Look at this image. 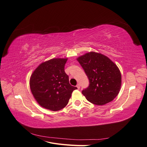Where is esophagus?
<instances>
[{
  "label": "esophagus",
  "instance_id": "34e87169",
  "mask_svg": "<svg viewBox=\"0 0 147 147\" xmlns=\"http://www.w3.org/2000/svg\"><path fill=\"white\" fill-rule=\"evenodd\" d=\"M77 88H78V90H79V89L80 88V84H77Z\"/></svg>",
  "mask_w": 147,
  "mask_h": 147
}]
</instances>
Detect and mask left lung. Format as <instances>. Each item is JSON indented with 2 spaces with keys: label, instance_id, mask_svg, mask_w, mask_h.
<instances>
[{
  "label": "left lung",
  "instance_id": "8db88e82",
  "mask_svg": "<svg viewBox=\"0 0 147 147\" xmlns=\"http://www.w3.org/2000/svg\"><path fill=\"white\" fill-rule=\"evenodd\" d=\"M89 80V86L82 90L86 99L102 105L113 100L121 85V75L117 65L109 57L90 52L77 58Z\"/></svg>",
  "mask_w": 147,
  "mask_h": 147
}]
</instances>
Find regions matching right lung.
I'll return each mask as SVG.
<instances>
[{
  "label": "right lung",
  "mask_w": 147,
  "mask_h": 147,
  "mask_svg": "<svg viewBox=\"0 0 147 147\" xmlns=\"http://www.w3.org/2000/svg\"><path fill=\"white\" fill-rule=\"evenodd\" d=\"M67 60H49L42 63L31 75V92L42 107L52 111L61 110L68 104L73 91L77 89L69 83L64 71Z\"/></svg>",
  "instance_id": "add662e5"
}]
</instances>
